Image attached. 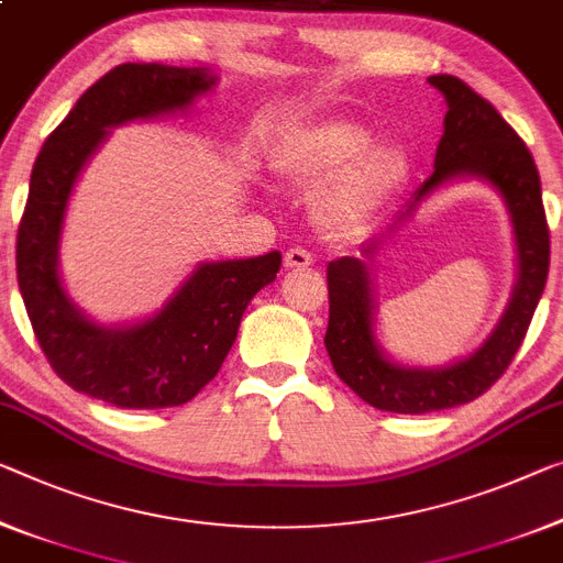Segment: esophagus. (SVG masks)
Listing matches in <instances>:
<instances>
[{"label":"esophagus","mask_w":563,"mask_h":563,"mask_svg":"<svg viewBox=\"0 0 563 563\" xmlns=\"http://www.w3.org/2000/svg\"><path fill=\"white\" fill-rule=\"evenodd\" d=\"M311 262H314V258H311L307 249L301 246H294L284 254V266H287V269H305V266H311Z\"/></svg>","instance_id":"esophagus-1"}]
</instances>
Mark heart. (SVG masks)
I'll list each match as a JSON object with an SVG mask.
<instances>
[{"mask_svg": "<svg viewBox=\"0 0 563 563\" xmlns=\"http://www.w3.org/2000/svg\"><path fill=\"white\" fill-rule=\"evenodd\" d=\"M369 131L350 120L311 125L284 148L279 168L294 186L317 188V216L327 227L350 231L365 223L397 194L410 163L400 145H369Z\"/></svg>", "mask_w": 563, "mask_h": 563, "instance_id": "heart-1", "label": "heart"}]
</instances>
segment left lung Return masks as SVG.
I'll return each instance as SVG.
<instances>
[{"mask_svg": "<svg viewBox=\"0 0 563 563\" xmlns=\"http://www.w3.org/2000/svg\"><path fill=\"white\" fill-rule=\"evenodd\" d=\"M445 95V133L438 143L435 170L422 184L397 223L410 219L420 201L455 178H481L504 196L511 213L518 279L514 297L486 342L448 367H402L385 357L375 340V297L369 262L379 239L367 241L360 256H342L327 266L330 324L324 347L332 367L372 408L422 415L455 408L483 395L504 375L529 332L549 276V223L541 201V178L533 155L486 98L453 75L428 77ZM393 227V229H395Z\"/></svg>", "mask_w": 563, "mask_h": 563, "instance_id": "obj_1", "label": "left lung"}]
</instances>
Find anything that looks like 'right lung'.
Here are the masks:
<instances>
[{
    "mask_svg": "<svg viewBox=\"0 0 563 563\" xmlns=\"http://www.w3.org/2000/svg\"><path fill=\"white\" fill-rule=\"evenodd\" d=\"M216 77L203 67L125 63L80 95L42 145L16 231V282L34 336L73 390L123 410L184 405L221 369L241 317L276 279L282 254L206 262L166 307L131 327H102L67 297L57 272L59 233L75 180L108 131L186 110Z\"/></svg>",
    "mask_w": 563,
    "mask_h": 563,
    "instance_id": "1",
    "label": "right lung"
}]
</instances>
